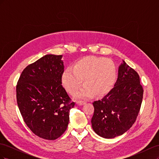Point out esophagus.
Returning a JSON list of instances; mask_svg holds the SVG:
<instances>
[{
    "instance_id": "1",
    "label": "esophagus",
    "mask_w": 159,
    "mask_h": 159,
    "mask_svg": "<svg viewBox=\"0 0 159 159\" xmlns=\"http://www.w3.org/2000/svg\"><path fill=\"white\" fill-rule=\"evenodd\" d=\"M85 103V102H81V101H78V102H76V104L78 105H83Z\"/></svg>"
}]
</instances>
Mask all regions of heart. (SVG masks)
I'll list each match as a JSON object with an SVG mask.
<instances>
[{
  "label": "heart",
  "mask_w": 159,
  "mask_h": 159,
  "mask_svg": "<svg viewBox=\"0 0 159 159\" xmlns=\"http://www.w3.org/2000/svg\"><path fill=\"white\" fill-rule=\"evenodd\" d=\"M117 68L114 62L104 57L89 56L75 62L61 75V84L69 93H73L82 83V87L74 93L75 99H88L95 93L102 96L111 89L117 80Z\"/></svg>",
  "instance_id": "obj_1"
}]
</instances>
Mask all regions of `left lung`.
Returning <instances> with one entry per match:
<instances>
[{"mask_svg":"<svg viewBox=\"0 0 159 159\" xmlns=\"http://www.w3.org/2000/svg\"><path fill=\"white\" fill-rule=\"evenodd\" d=\"M123 61L113 88L102 99L93 103L91 125L98 135L105 139L127 131L135 122L141 106L143 89L139 75Z\"/></svg>","mask_w":159,"mask_h":159,"instance_id":"obj_1","label":"left lung"}]
</instances>
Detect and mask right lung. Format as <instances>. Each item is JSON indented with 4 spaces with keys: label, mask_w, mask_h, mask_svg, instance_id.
Returning a JSON list of instances; mask_svg holds the SVG:
<instances>
[{
    "label": "right lung",
    "mask_w": 159,
    "mask_h": 159,
    "mask_svg": "<svg viewBox=\"0 0 159 159\" xmlns=\"http://www.w3.org/2000/svg\"><path fill=\"white\" fill-rule=\"evenodd\" d=\"M61 55L47 54L24 70L16 85L17 104L26 125L36 135L55 140L63 134L75 105L61 85Z\"/></svg>",
    "instance_id": "add662e5"
}]
</instances>
